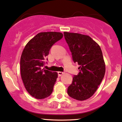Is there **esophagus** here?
Wrapping results in <instances>:
<instances>
[{
	"label": "esophagus",
	"instance_id": "34e87169",
	"mask_svg": "<svg viewBox=\"0 0 122 122\" xmlns=\"http://www.w3.org/2000/svg\"><path fill=\"white\" fill-rule=\"evenodd\" d=\"M58 73L59 76H62L65 73H64V72H62V71H58V73Z\"/></svg>",
	"mask_w": 122,
	"mask_h": 122
}]
</instances>
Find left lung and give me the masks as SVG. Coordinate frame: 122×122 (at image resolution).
<instances>
[{
  "mask_svg": "<svg viewBox=\"0 0 122 122\" xmlns=\"http://www.w3.org/2000/svg\"><path fill=\"white\" fill-rule=\"evenodd\" d=\"M64 36L73 61L78 63L80 69L78 75L73 77L67 94L78 101L86 100L94 95L104 77L102 52L99 45L88 35L64 32Z\"/></svg>",
  "mask_w": 122,
  "mask_h": 122,
  "instance_id": "1",
  "label": "left lung"
}]
</instances>
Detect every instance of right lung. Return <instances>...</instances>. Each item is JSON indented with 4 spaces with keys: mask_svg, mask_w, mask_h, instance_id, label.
<instances>
[{
    "mask_svg": "<svg viewBox=\"0 0 122 122\" xmlns=\"http://www.w3.org/2000/svg\"><path fill=\"white\" fill-rule=\"evenodd\" d=\"M58 32L38 33L27 44L20 59L22 80L28 92L36 99L48 97L53 91L57 72L42 69L52 46L63 38Z\"/></svg>",
    "mask_w": 122,
    "mask_h": 122,
    "instance_id": "right-lung-1",
    "label": "right lung"
}]
</instances>
